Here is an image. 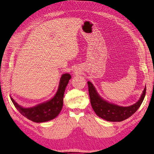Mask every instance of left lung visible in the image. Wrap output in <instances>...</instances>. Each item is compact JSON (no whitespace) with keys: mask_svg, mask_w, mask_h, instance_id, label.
I'll use <instances>...</instances> for the list:
<instances>
[{"mask_svg":"<svg viewBox=\"0 0 154 154\" xmlns=\"http://www.w3.org/2000/svg\"><path fill=\"white\" fill-rule=\"evenodd\" d=\"M87 84H88L91 104L94 111L98 117L110 122L123 121L135 113L142 103L146 91L145 87L140 98L135 104L128 107H122L113 104L103 100L99 96L96 89L91 84V82H87Z\"/></svg>","mask_w":154,"mask_h":154,"instance_id":"left-lung-1","label":"left lung"}]
</instances>
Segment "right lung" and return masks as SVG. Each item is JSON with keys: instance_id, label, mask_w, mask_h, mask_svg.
Returning <instances> with one entry per match:
<instances>
[{"instance_id": "obj_1", "label": "right lung", "mask_w": 154, "mask_h": 154, "mask_svg": "<svg viewBox=\"0 0 154 154\" xmlns=\"http://www.w3.org/2000/svg\"><path fill=\"white\" fill-rule=\"evenodd\" d=\"M70 78L71 76L69 74H63L61 77L59 88L55 96L49 101L34 107H23L17 104L11 97V100L19 113L28 119L35 122L49 121L56 118L62 109L65 90Z\"/></svg>"}]
</instances>
